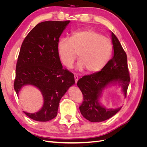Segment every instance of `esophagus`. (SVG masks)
<instances>
[{
	"mask_svg": "<svg viewBox=\"0 0 147 147\" xmlns=\"http://www.w3.org/2000/svg\"><path fill=\"white\" fill-rule=\"evenodd\" d=\"M74 78H75V83H77L78 80V76L77 75H74Z\"/></svg>",
	"mask_w": 147,
	"mask_h": 147,
	"instance_id": "obj_1",
	"label": "esophagus"
}]
</instances>
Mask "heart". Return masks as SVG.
Wrapping results in <instances>:
<instances>
[{"mask_svg": "<svg viewBox=\"0 0 147 147\" xmlns=\"http://www.w3.org/2000/svg\"><path fill=\"white\" fill-rule=\"evenodd\" d=\"M112 43L93 29L75 31L70 38H61L57 43V53L61 61L67 67H70L77 58L79 69L84 67L88 72H95L104 67L112 51Z\"/></svg>", "mask_w": 147, "mask_h": 147, "instance_id": "obj_1", "label": "heart"}]
</instances>
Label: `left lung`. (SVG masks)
I'll use <instances>...</instances> for the list:
<instances>
[{"instance_id": "left-lung-1", "label": "left lung", "mask_w": 147, "mask_h": 147, "mask_svg": "<svg viewBox=\"0 0 147 147\" xmlns=\"http://www.w3.org/2000/svg\"><path fill=\"white\" fill-rule=\"evenodd\" d=\"M112 37L114 50L112 58L99 72L84 75L77 82V86L83 97L79 109L83 117L91 122L105 121L112 117L121 109L108 110L100 105L98 97L104 88L110 83L118 81L126 96L130 82L126 53L113 32Z\"/></svg>"}]
</instances>
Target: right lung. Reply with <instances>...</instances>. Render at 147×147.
<instances>
[{
  "label": "right lung",
  "instance_id": "1",
  "mask_svg": "<svg viewBox=\"0 0 147 147\" xmlns=\"http://www.w3.org/2000/svg\"><path fill=\"white\" fill-rule=\"evenodd\" d=\"M70 21H48L31 30L22 43L16 66L14 88L31 84L39 89L44 99L42 109L35 113L24 112L37 121L55 118L59 102L68 88L75 83L74 74L63 65L57 53V43Z\"/></svg>",
  "mask_w": 147,
  "mask_h": 147
}]
</instances>
